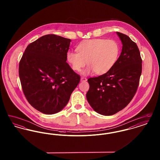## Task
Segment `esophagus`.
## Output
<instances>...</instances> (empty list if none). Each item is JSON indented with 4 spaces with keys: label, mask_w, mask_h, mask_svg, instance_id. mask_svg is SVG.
<instances>
[{
    "label": "esophagus",
    "mask_w": 160,
    "mask_h": 160,
    "mask_svg": "<svg viewBox=\"0 0 160 160\" xmlns=\"http://www.w3.org/2000/svg\"><path fill=\"white\" fill-rule=\"evenodd\" d=\"M80 81H81V82H86V81H87V78H86V77H81V78H80Z\"/></svg>",
    "instance_id": "obj_1"
}]
</instances>
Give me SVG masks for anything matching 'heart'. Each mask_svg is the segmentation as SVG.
Instances as JSON below:
<instances>
[{
	"label": "heart",
	"mask_w": 160,
	"mask_h": 160,
	"mask_svg": "<svg viewBox=\"0 0 160 160\" xmlns=\"http://www.w3.org/2000/svg\"><path fill=\"white\" fill-rule=\"evenodd\" d=\"M76 50L77 53L69 51L67 53V61L75 71H80L87 62L89 67L83 72L85 75L93 71L98 75L106 74L114 66L119 54L115 41L102 38L85 41Z\"/></svg>",
	"instance_id": "1"
}]
</instances>
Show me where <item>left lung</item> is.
Instances as JSON below:
<instances>
[{
	"mask_svg": "<svg viewBox=\"0 0 160 160\" xmlns=\"http://www.w3.org/2000/svg\"><path fill=\"white\" fill-rule=\"evenodd\" d=\"M122 43V52L106 74L88 78L86 98L98 113L110 116L122 110L133 98L139 84L142 60L136 42L116 32Z\"/></svg>",
	"mask_w": 160,
	"mask_h": 160,
	"instance_id": "obj_1",
	"label": "left lung"
}]
</instances>
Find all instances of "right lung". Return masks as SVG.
<instances>
[{
  "instance_id": "right-lung-1",
  "label": "right lung",
  "mask_w": 160,
  "mask_h": 160,
  "mask_svg": "<svg viewBox=\"0 0 160 160\" xmlns=\"http://www.w3.org/2000/svg\"><path fill=\"white\" fill-rule=\"evenodd\" d=\"M71 39L54 34L38 38L26 47L19 63L25 97L39 112L62 110L80 80L66 62Z\"/></svg>"
}]
</instances>
